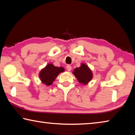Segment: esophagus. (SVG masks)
<instances>
[{
	"mask_svg": "<svg viewBox=\"0 0 135 135\" xmlns=\"http://www.w3.org/2000/svg\"><path fill=\"white\" fill-rule=\"evenodd\" d=\"M66 68H67V70L68 71H71V69H72L71 66L70 65H68L67 67H66Z\"/></svg>",
	"mask_w": 135,
	"mask_h": 135,
	"instance_id": "esophagus-1",
	"label": "esophagus"
}]
</instances>
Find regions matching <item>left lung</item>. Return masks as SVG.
<instances>
[{
	"label": "left lung",
	"mask_w": 135,
	"mask_h": 135,
	"mask_svg": "<svg viewBox=\"0 0 135 135\" xmlns=\"http://www.w3.org/2000/svg\"><path fill=\"white\" fill-rule=\"evenodd\" d=\"M73 74L76 77L79 83L84 85L88 84L93 78L92 70L84 63H81L80 67L75 68Z\"/></svg>",
	"instance_id": "left-lung-1"
}]
</instances>
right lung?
Masks as SVG:
<instances>
[{
    "mask_svg": "<svg viewBox=\"0 0 135 135\" xmlns=\"http://www.w3.org/2000/svg\"><path fill=\"white\" fill-rule=\"evenodd\" d=\"M65 71L62 67H55L52 64H48L45 68H42L39 73L38 77L43 84L46 86H50L57 76Z\"/></svg>",
    "mask_w": 135,
    "mask_h": 135,
    "instance_id": "right-lung-1",
    "label": "right lung"
}]
</instances>
